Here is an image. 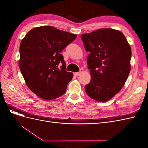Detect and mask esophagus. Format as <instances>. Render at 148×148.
Listing matches in <instances>:
<instances>
[{
  "label": "esophagus",
  "mask_w": 148,
  "mask_h": 148,
  "mask_svg": "<svg viewBox=\"0 0 148 148\" xmlns=\"http://www.w3.org/2000/svg\"><path fill=\"white\" fill-rule=\"evenodd\" d=\"M79 73H80V71H79V72H76L74 73V75L75 77H78V76L79 75Z\"/></svg>",
  "instance_id": "34e87169"
}]
</instances>
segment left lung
Returning a JSON list of instances; mask_svg holds the SVG:
<instances>
[{
  "label": "left lung",
  "mask_w": 148,
  "mask_h": 148,
  "mask_svg": "<svg viewBox=\"0 0 148 148\" xmlns=\"http://www.w3.org/2000/svg\"><path fill=\"white\" fill-rule=\"evenodd\" d=\"M81 38L90 52L87 64L91 79L85 91L95 101H108L121 90L130 72V46L122 32L112 28L83 34Z\"/></svg>",
  "instance_id": "8db88e82"
}]
</instances>
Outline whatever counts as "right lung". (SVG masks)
<instances>
[{"label": "right lung", "mask_w": 148, "mask_h": 148, "mask_svg": "<svg viewBox=\"0 0 148 148\" xmlns=\"http://www.w3.org/2000/svg\"><path fill=\"white\" fill-rule=\"evenodd\" d=\"M77 34L53 26L30 30L20 46L19 67L30 90L44 100H52L65 92L73 73L66 71L60 52Z\"/></svg>", "instance_id": "obj_1"}]
</instances>
